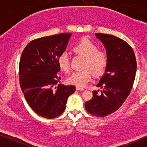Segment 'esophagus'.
Wrapping results in <instances>:
<instances>
[{"label":"esophagus","instance_id":"1","mask_svg":"<svg viewBox=\"0 0 147 147\" xmlns=\"http://www.w3.org/2000/svg\"><path fill=\"white\" fill-rule=\"evenodd\" d=\"M76 90H78V91H84V89L82 88H80V87H78V86H76Z\"/></svg>","mask_w":147,"mask_h":147}]
</instances>
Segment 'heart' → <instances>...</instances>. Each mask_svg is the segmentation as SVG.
Here are the masks:
<instances>
[{
    "instance_id": "1",
    "label": "heart",
    "mask_w": 147,
    "mask_h": 147,
    "mask_svg": "<svg viewBox=\"0 0 147 147\" xmlns=\"http://www.w3.org/2000/svg\"><path fill=\"white\" fill-rule=\"evenodd\" d=\"M76 53L85 57L83 68L80 71H74L68 76L67 82L78 87L84 88L92 79V73L100 76L105 72L108 64V55L105 51L98 50L97 45L88 38H84L74 46ZM57 64L60 69L67 71L70 67L69 55L63 51L57 57Z\"/></svg>"
}]
</instances>
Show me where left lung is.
Segmentation results:
<instances>
[{
    "label": "left lung",
    "mask_w": 147,
    "mask_h": 147,
    "mask_svg": "<svg viewBox=\"0 0 147 147\" xmlns=\"http://www.w3.org/2000/svg\"><path fill=\"white\" fill-rule=\"evenodd\" d=\"M96 35L105 46L108 64L96 86L103 89L101 94L93 91V97L86 102L85 108L92 115L104 117L116 112L130 94L135 79L136 61L132 48L124 40L108 34Z\"/></svg>",
    "instance_id": "obj_1"
}]
</instances>
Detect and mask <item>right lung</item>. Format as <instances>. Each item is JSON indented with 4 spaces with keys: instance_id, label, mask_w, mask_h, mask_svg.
<instances>
[{
    "instance_id": "1",
    "label": "right lung",
    "mask_w": 147,
    "mask_h": 147,
    "mask_svg": "<svg viewBox=\"0 0 147 147\" xmlns=\"http://www.w3.org/2000/svg\"><path fill=\"white\" fill-rule=\"evenodd\" d=\"M71 33H60L33 40L26 46L19 61L22 92L34 112L42 117L54 118L63 113L74 86L59 84L57 57L65 51Z\"/></svg>"
}]
</instances>
